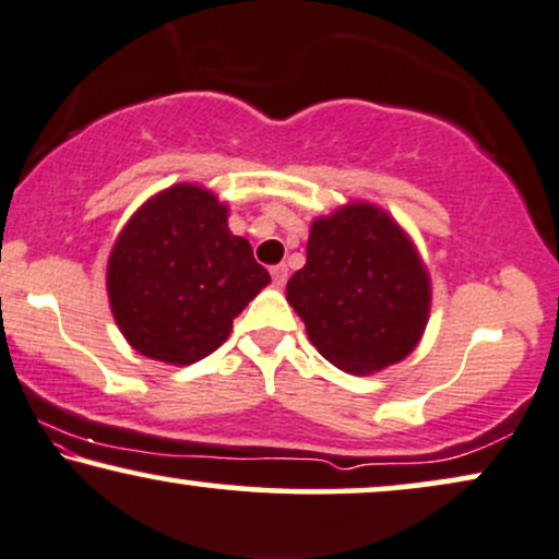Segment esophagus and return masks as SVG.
<instances>
[{
    "instance_id": "34e87169",
    "label": "esophagus",
    "mask_w": 559,
    "mask_h": 559,
    "mask_svg": "<svg viewBox=\"0 0 559 559\" xmlns=\"http://www.w3.org/2000/svg\"><path fill=\"white\" fill-rule=\"evenodd\" d=\"M271 275H273V284L278 288H284L286 281H288V267L286 265H273Z\"/></svg>"
}]
</instances>
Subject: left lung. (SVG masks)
<instances>
[{
	"label": "left lung",
	"mask_w": 559,
	"mask_h": 559,
	"mask_svg": "<svg viewBox=\"0 0 559 559\" xmlns=\"http://www.w3.org/2000/svg\"><path fill=\"white\" fill-rule=\"evenodd\" d=\"M286 299L332 366L366 376L416 347L429 317V275L389 214L347 204L311 225L307 265L288 278Z\"/></svg>",
	"instance_id": "1"
}]
</instances>
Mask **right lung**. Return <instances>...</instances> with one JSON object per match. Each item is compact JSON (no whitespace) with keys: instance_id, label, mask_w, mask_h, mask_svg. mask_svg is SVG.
Wrapping results in <instances>:
<instances>
[{"instance_id":"add662e5","label":"right lung","mask_w":559,"mask_h":559,"mask_svg":"<svg viewBox=\"0 0 559 559\" xmlns=\"http://www.w3.org/2000/svg\"><path fill=\"white\" fill-rule=\"evenodd\" d=\"M267 281L250 242L229 233L227 206L191 183L140 206L107 265L111 314L124 340L170 366L214 353Z\"/></svg>"}]
</instances>
